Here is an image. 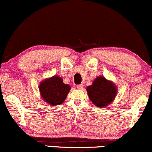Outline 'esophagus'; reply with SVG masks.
<instances>
[{"mask_svg": "<svg viewBox=\"0 0 152 152\" xmlns=\"http://www.w3.org/2000/svg\"><path fill=\"white\" fill-rule=\"evenodd\" d=\"M83 87H84V85H82V84L77 85V88L79 89V90H82V89H83Z\"/></svg>", "mask_w": 152, "mask_h": 152, "instance_id": "obj_1", "label": "esophagus"}]
</instances>
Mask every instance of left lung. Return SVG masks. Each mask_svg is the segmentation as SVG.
<instances>
[{"label":"left lung","mask_w":152,"mask_h":152,"mask_svg":"<svg viewBox=\"0 0 152 152\" xmlns=\"http://www.w3.org/2000/svg\"><path fill=\"white\" fill-rule=\"evenodd\" d=\"M87 92L93 104L99 108H104L113 102L117 94V87L112 81L104 77L99 76L90 86Z\"/></svg>","instance_id":"8db88e82"}]
</instances>
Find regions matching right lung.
Listing matches in <instances>:
<instances>
[{
  "label": "right lung",
  "instance_id": "right-lung-1",
  "mask_svg": "<svg viewBox=\"0 0 152 152\" xmlns=\"http://www.w3.org/2000/svg\"><path fill=\"white\" fill-rule=\"evenodd\" d=\"M38 88L42 99L48 104L56 106L64 102L71 87L63 83L62 77L54 75L42 80Z\"/></svg>",
  "mask_w": 152,
  "mask_h": 152
}]
</instances>
